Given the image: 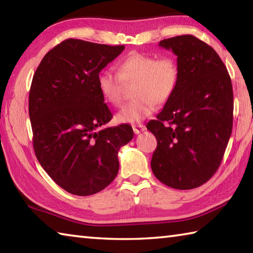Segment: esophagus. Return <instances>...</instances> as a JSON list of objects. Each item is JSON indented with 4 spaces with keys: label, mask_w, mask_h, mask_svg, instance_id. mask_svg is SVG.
Masks as SVG:
<instances>
[{
    "label": "esophagus",
    "mask_w": 253,
    "mask_h": 253,
    "mask_svg": "<svg viewBox=\"0 0 253 253\" xmlns=\"http://www.w3.org/2000/svg\"><path fill=\"white\" fill-rule=\"evenodd\" d=\"M132 129H134L135 134H139V132L145 130V126L143 124H137V125H132Z\"/></svg>",
    "instance_id": "34e87169"
}]
</instances>
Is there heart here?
<instances>
[{
	"label": "heart",
	"instance_id": "obj_1",
	"mask_svg": "<svg viewBox=\"0 0 253 253\" xmlns=\"http://www.w3.org/2000/svg\"><path fill=\"white\" fill-rule=\"evenodd\" d=\"M118 74L104 70L98 77V87L102 97L117 106L124 99L125 84L135 83V99L118 111L117 121L135 124L154 113L157 104H164L176 90L179 69L172 57H162L131 52L117 65Z\"/></svg>",
	"mask_w": 253,
	"mask_h": 253
}]
</instances>
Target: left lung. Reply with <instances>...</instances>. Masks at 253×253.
Segmentation results:
<instances>
[{
  "mask_svg": "<svg viewBox=\"0 0 253 253\" xmlns=\"http://www.w3.org/2000/svg\"><path fill=\"white\" fill-rule=\"evenodd\" d=\"M158 45L177 55L179 79L157 119L147 124L157 139L152 170L165 185L191 190L208 182L223 158L233 125L232 84L219 54L194 36Z\"/></svg>",
  "mask_w": 253,
  "mask_h": 253,
  "instance_id": "8db88e82",
  "label": "left lung"
}]
</instances>
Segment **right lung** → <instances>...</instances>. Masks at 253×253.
I'll list each match as a JSON object with an SVG mask.
<instances>
[{"label": "right lung", "instance_id": "1", "mask_svg": "<svg viewBox=\"0 0 253 253\" xmlns=\"http://www.w3.org/2000/svg\"><path fill=\"white\" fill-rule=\"evenodd\" d=\"M125 45L67 39L41 60L29 93L33 148L49 176L71 194L98 193L119 169L118 151L134 137L113 118L98 87L99 72Z\"/></svg>", "mask_w": 253, "mask_h": 253}]
</instances>
